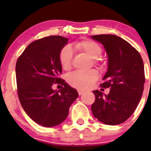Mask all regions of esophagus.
I'll use <instances>...</instances> for the list:
<instances>
[{
  "instance_id": "34e87169",
  "label": "esophagus",
  "mask_w": 151,
  "mask_h": 151,
  "mask_svg": "<svg viewBox=\"0 0 151 151\" xmlns=\"http://www.w3.org/2000/svg\"><path fill=\"white\" fill-rule=\"evenodd\" d=\"M83 93H84V91H80V90H78V94H79V95L81 96V95H83Z\"/></svg>"
}]
</instances>
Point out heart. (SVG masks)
Listing matches in <instances>:
<instances>
[{"mask_svg":"<svg viewBox=\"0 0 151 151\" xmlns=\"http://www.w3.org/2000/svg\"><path fill=\"white\" fill-rule=\"evenodd\" d=\"M74 48L84 52L91 58L94 59V63L102 66L98 59L101 55L102 50L99 45L91 40H83L74 44ZM72 51L68 46L63 47L59 55V60L64 70H69L72 61ZM99 74L95 70L88 71H74L67 77V82L71 86L79 90H88L98 80Z\"/></svg>","mask_w":151,"mask_h":151,"instance_id":"heart-1","label":"heart"}]
</instances>
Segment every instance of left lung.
<instances>
[{
	"label": "left lung",
	"mask_w": 151,
	"mask_h": 151,
	"mask_svg": "<svg viewBox=\"0 0 151 151\" xmlns=\"http://www.w3.org/2000/svg\"><path fill=\"white\" fill-rule=\"evenodd\" d=\"M104 47L108 57L107 71L101 88H109L108 95L93 91L95 101L91 106L93 116L106 125L120 124L134 113L144 90L143 60L137 50L115 35L91 36Z\"/></svg>",
	"instance_id": "8db88e82"
}]
</instances>
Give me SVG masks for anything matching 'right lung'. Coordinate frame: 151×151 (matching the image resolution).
Segmentation results:
<instances>
[{"label": "right lung", "mask_w": 151, "mask_h": 151, "mask_svg": "<svg viewBox=\"0 0 151 151\" xmlns=\"http://www.w3.org/2000/svg\"><path fill=\"white\" fill-rule=\"evenodd\" d=\"M67 38L51 36L30 43L16 63L19 101L27 115L38 124L53 127L65 121L69 107L78 97L77 90L59 77L62 67L59 55ZM61 84L53 90V84Z\"/></svg>", "instance_id": "1"}]
</instances>
